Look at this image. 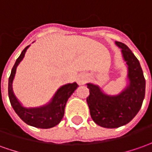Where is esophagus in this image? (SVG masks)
I'll list each match as a JSON object with an SVG mask.
<instances>
[{"label":"esophagus","mask_w":152,"mask_h":152,"mask_svg":"<svg viewBox=\"0 0 152 152\" xmlns=\"http://www.w3.org/2000/svg\"><path fill=\"white\" fill-rule=\"evenodd\" d=\"M87 80V76L84 75V74H81L77 76V82L80 85H83L86 83V81Z\"/></svg>","instance_id":"1"}]
</instances>
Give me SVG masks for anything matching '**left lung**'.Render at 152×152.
Here are the masks:
<instances>
[{"label": "left lung", "mask_w": 152, "mask_h": 152, "mask_svg": "<svg viewBox=\"0 0 152 152\" xmlns=\"http://www.w3.org/2000/svg\"><path fill=\"white\" fill-rule=\"evenodd\" d=\"M121 48L128 66L130 85L121 93L111 96L102 93L97 86L87 84L90 95L86 102L95 123L105 128H117L130 122L141 109L145 97V80L139 61L122 42L115 41Z\"/></svg>", "instance_id": "1"}]
</instances>
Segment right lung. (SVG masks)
I'll list each match as a JSON object with an SVG mask.
<instances>
[{"label": "right lung", "mask_w": 152, "mask_h": 152, "mask_svg": "<svg viewBox=\"0 0 152 152\" xmlns=\"http://www.w3.org/2000/svg\"><path fill=\"white\" fill-rule=\"evenodd\" d=\"M28 46H26L22 50L21 54L16 59L15 65L13 66L11 70V73L8 81V96H9L10 102L15 113L26 124L42 129L54 127L55 126L60 123V121L62 119L65 112V106L68 98L72 96V94L78 87V85L76 82H74L72 84H67L61 86L56 91L52 101L46 106L38 107V108H29V109L23 107L20 104V102L15 98V95L13 93L12 80L15 76L16 66L24 57L26 50H27Z\"/></svg>", "instance_id": "right-lung-1"}]
</instances>
